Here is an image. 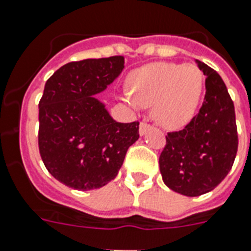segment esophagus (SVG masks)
<instances>
[{"label":"esophagus","mask_w":251,"mask_h":251,"mask_svg":"<svg viewBox=\"0 0 251 251\" xmlns=\"http://www.w3.org/2000/svg\"><path fill=\"white\" fill-rule=\"evenodd\" d=\"M151 129V125L150 124H147L146 121H142L140 122V126H139V132H140V135H144L148 130Z\"/></svg>","instance_id":"34e87169"}]
</instances>
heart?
<instances>
[{
    "instance_id": "heart-1",
    "label": "heart",
    "mask_w": 251,
    "mask_h": 251,
    "mask_svg": "<svg viewBox=\"0 0 251 251\" xmlns=\"http://www.w3.org/2000/svg\"><path fill=\"white\" fill-rule=\"evenodd\" d=\"M126 98L131 105H153L154 120L165 127H179L192 119L203 89V76L193 64L156 63L130 76Z\"/></svg>"
}]
</instances>
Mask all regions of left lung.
Segmentation results:
<instances>
[{
  "instance_id": "8db88e82",
  "label": "left lung",
  "mask_w": 251,
  "mask_h": 251,
  "mask_svg": "<svg viewBox=\"0 0 251 251\" xmlns=\"http://www.w3.org/2000/svg\"><path fill=\"white\" fill-rule=\"evenodd\" d=\"M206 76L199 113L179 131L166 135L160 172L169 188L184 196L213 191L231 172L238 148L235 105L226 83L213 68L196 60Z\"/></svg>"
}]
</instances>
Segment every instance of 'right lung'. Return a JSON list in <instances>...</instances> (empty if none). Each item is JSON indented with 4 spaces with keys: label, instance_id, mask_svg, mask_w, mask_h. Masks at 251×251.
<instances>
[{
    "label": "right lung",
    "instance_id": "add662e5",
    "mask_svg": "<svg viewBox=\"0 0 251 251\" xmlns=\"http://www.w3.org/2000/svg\"><path fill=\"white\" fill-rule=\"evenodd\" d=\"M124 69V56L64 64L46 81L38 103V150L48 172L78 191L100 188L116 178L139 121L112 119L94 97Z\"/></svg>",
    "mask_w": 251,
    "mask_h": 251
}]
</instances>
